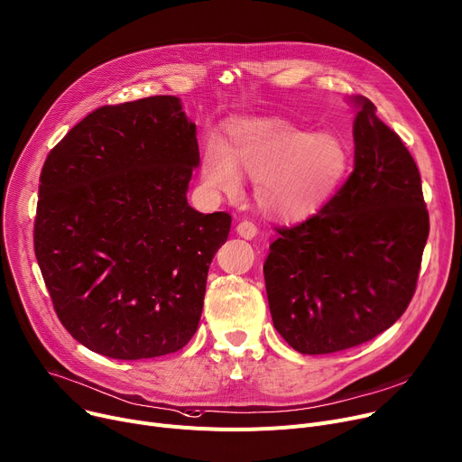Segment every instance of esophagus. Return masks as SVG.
Wrapping results in <instances>:
<instances>
[{"label":"esophagus","mask_w":462,"mask_h":462,"mask_svg":"<svg viewBox=\"0 0 462 462\" xmlns=\"http://www.w3.org/2000/svg\"><path fill=\"white\" fill-rule=\"evenodd\" d=\"M236 232H237L241 237H245V239H253V237H256L258 228H256L253 223H249V221H241V223L236 226Z\"/></svg>","instance_id":"esophagus-1"}]
</instances>
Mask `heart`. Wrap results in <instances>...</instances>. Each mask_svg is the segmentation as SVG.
Returning a JSON list of instances; mask_svg holds the SVG:
<instances>
[{"label":"heart","mask_w":462,"mask_h":462,"mask_svg":"<svg viewBox=\"0 0 462 462\" xmlns=\"http://www.w3.org/2000/svg\"><path fill=\"white\" fill-rule=\"evenodd\" d=\"M346 171L347 150L334 134H309L279 116L234 120L226 141L209 139L202 156V180L209 189L236 195L241 174L249 176L258 208L282 223L310 219Z\"/></svg>","instance_id":"b5f03b06"}]
</instances>
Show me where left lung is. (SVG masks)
Returning <instances> with one entry per match:
<instances>
[{"label":"left lung","instance_id":"8db88e82","mask_svg":"<svg viewBox=\"0 0 462 462\" xmlns=\"http://www.w3.org/2000/svg\"><path fill=\"white\" fill-rule=\"evenodd\" d=\"M351 104V176L314 217L281 228L263 263L273 325L302 355L360 346L402 318L429 236L411 152L370 100Z\"/></svg>","mask_w":462,"mask_h":462}]
</instances>
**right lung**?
Here are the masks:
<instances>
[{"mask_svg":"<svg viewBox=\"0 0 462 462\" xmlns=\"http://www.w3.org/2000/svg\"><path fill=\"white\" fill-rule=\"evenodd\" d=\"M197 126L176 97L104 106L44 162L35 256L57 318L118 360L176 353L197 332L232 217L188 202Z\"/></svg>","mask_w":462,"mask_h":462,"instance_id":"add662e5","label":"right lung"}]
</instances>
